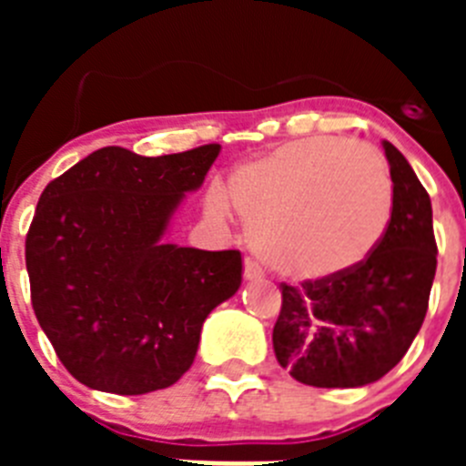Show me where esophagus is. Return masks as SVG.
Here are the masks:
<instances>
[{
    "instance_id": "34e87169",
    "label": "esophagus",
    "mask_w": 466,
    "mask_h": 466,
    "mask_svg": "<svg viewBox=\"0 0 466 466\" xmlns=\"http://www.w3.org/2000/svg\"><path fill=\"white\" fill-rule=\"evenodd\" d=\"M245 279H249V282L263 279V268L257 261H245Z\"/></svg>"
}]
</instances>
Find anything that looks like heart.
I'll return each mask as SVG.
<instances>
[{
    "mask_svg": "<svg viewBox=\"0 0 466 466\" xmlns=\"http://www.w3.org/2000/svg\"><path fill=\"white\" fill-rule=\"evenodd\" d=\"M245 221L252 247L270 268L294 279H327L376 252L394 209L392 175L371 144L306 137L247 160L214 188L208 212Z\"/></svg>",
    "mask_w": 466,
    "mask_h": 466,
    "instance_id": "1",
    "label": "heart"
}]
</instances>
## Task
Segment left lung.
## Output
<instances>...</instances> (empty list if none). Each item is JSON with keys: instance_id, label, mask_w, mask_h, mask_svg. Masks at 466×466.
Wrapping results in <instances>:
<instances>
[{"instance_id": "left-lung-1", "label": "left lung", "mask_w": 466, "mask_h": 466, "mask_svg": "<svg viewBox=\"0 0 466 466\" xmlns=\"http://www.w3.org/2000/svg\"><path fill=\"white\" fill-rule=\"evenodd\" d=\"M392 221L376 252L343 275L282 284L273 329L279 366L303 385L364 387L392 371L425 322L436 273L431 200L401 151L382 139Z\"/></svg>"}]
</instances>
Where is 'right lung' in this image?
<instances>
[{"label": "right lung", "mask_w": 466, "mask_h": 466, "mask_svg": "<svg viewBox=\"0 0 466 466\" xmlns=\"http://www.w3.org/2000/svg\"><path fill=\"white\" fill-rule=\"evenodd\" d=\"M219 151L205 144L147 158L105 147L41 193L25 240L32 308L57 360L90 390L175 385L208 315L240 287V252L166 240Z\"/></svg>", "instance_id": "1"}]
</instances>
